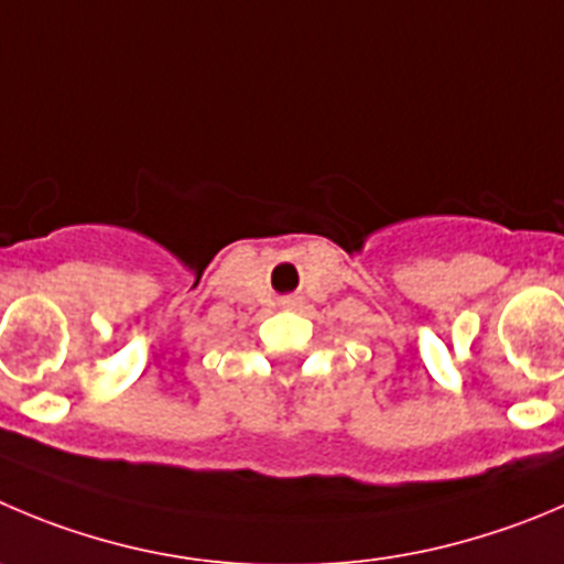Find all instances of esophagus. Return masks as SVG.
I'll use <instances>...</instances> for the list:
<instances>
[{
    "instance_id": "34e87169",
    "label": "esophagus",
    "mask_w": 564,
    "mask_h": 564,
    "mask_svg": "<svg viewBox=\"0 0 564 564\" xmlns=\"http://www.w3.org/2000/svg\"><path fill=\"white\" fill-rule=\"evenodd\" d=\"M282 304H285V307H296V299H285Z\"/></svg>"
}]
</instances>
